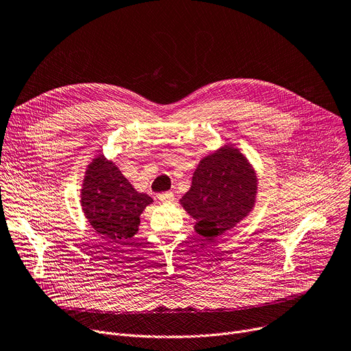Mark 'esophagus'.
<instances>
[{
  "label": "esophagus",
  "instance_id": "esophagus-1",
  "mask_svg": "<svg viewBox=\"0 0 351 351\" xmlns=\"http://www.w3.org/2000/svg\"><path fill=\"white\" fill-rule=\"evenodd\" d=\"M173 199H175V196H173L172 192H163V193L159 195V200H160V202L171 203V202H173Z\"/></svg>",
  "mask_w": 351,
  "mask_h": 351
}]
</instances>
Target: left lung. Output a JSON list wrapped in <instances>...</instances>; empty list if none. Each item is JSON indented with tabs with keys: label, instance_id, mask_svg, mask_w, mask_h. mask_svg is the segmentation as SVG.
<instances>
[{
	"label": "left lung",
	"instance_id": "obj_1",
	"mask_svg": "<svg viewBox=\"0 0 351 351\" xmlns=\"http://www.w3.org/2000/svg\"><path fill=\"white\" fill-rule=\"evenodd\" d=\"M255 193L256 178L250 163L236 148L226 145L200 160L180 203L196 220L199 234L212 241L251 212Z\"/></svg>",
	"mask_w": 351,
	"mask_h": 351
}]
</instances>
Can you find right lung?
I'll return each mask as SVG.
<instances>
[{
    "mask_svg": "<svg viewBox=\"0 0 351 351\" xmlns=\"http://www.w3.org/2000/svg\"><path fill=\"white\" fill-rule=\"evenodd\" d=\"M152 203L138 193L112 162L99 155L86 172L82 189L83 212L99 234L112 241L131 239L138 231L139 216Z\"/></svg>",
    "mask_w": 351,
    "mask_h": 351,
    "instance_id": "1",
    "label": "right lung"
}]
</instances>
